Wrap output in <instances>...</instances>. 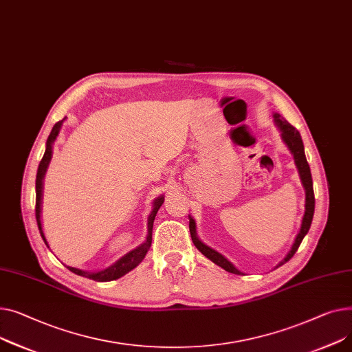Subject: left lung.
<instances>
[{"label":"left lung","instance_id":"8db88e82","mask_svg":"<svg viewBox=\"0 0 352 352\" xmlns=\"http://www.w3.org/2000/svg\"><path fill=\"white\" fill-rule=\"evenodd\" d=\"M274 122L276 125L278 126V129L281 131V138L285 142V144L288 146V149L292 151L293 156H294V162H296V166L298 169V173H300V179L302 182V186L305 189V212H304V217H302V221H301V229L292 245V250L287 253V256L276 265L280 267L283 265L284 263H287L288 260H290L296 252L298 250V247L302 241V239L305 237V234L308 233L309 230V226H311V221H313V216H314V206H316V199H314V189H313V179H311V170H309V166H308V162L305 159V153H304V144H302V140H301V136L298 133V131L290 125L284 118H281L280 113H274ZM189 229H190V236H192V240L195 243V245L197 247V250L208 257L209 260H212L214 264L220 265L221 268H224L226 272L229 273H233V274H243L240 270H237V268L227 260L224 256H221L219 252L213 250L212 247L206 245L204 243H201L197 237V233H196V223L195 220L190 217L189 220Z\"/></svg>","mask_w":352,"mask_h":352}]
</instances>
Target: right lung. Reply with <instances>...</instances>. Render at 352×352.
Segmentation results:
<instances>
[{
	"instance_id": "1",
	"label": "right lung",
	"mask_w": 352,
	"mask_h": 352,
	"mask_svg": "<svg viewBox=\"0 0 352 352\" xmlns=\"http://www.w3.org/2000/svg\"><path fill=\"white\" fill-rule=\"evenodd\" d=\"M60 125H62V120L56 122L48 139H47V148H45V153L43 156V159H41L39 162V166H38V172H36V180H35V217H36V223H38V229H39V233L41 236H43L45 244L48 245L47 243V239H45V234L43 232V223H41V201H43V180H44V176H45V172L48 169V164H50V160L52 157V144L59 133V129H60ZM164 201V197L160 196L157 199H155L153 201V209H152V213L149 214L148 217V236H146V240H144L143 244H140L139 247H136L135 250L129 252L128 254L123 256L122 258H119L115 264H112L111 267L105 268V270L102 272H96V273H91V272H85V270H79V268H75V267H68L69 270L78 276H82V277H87V278H91V280H95V281H112V280H116L122 276H125L126 273H129L131 270H133V268L144 258V256H146V253L149 252L151 249V244H152V229H153V221H155V217H156V213L157 210L160 209V206L163 204ZM50 247V245H48Z\"/></svg>"
}]
</instances>
